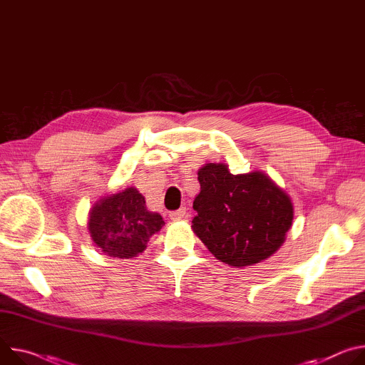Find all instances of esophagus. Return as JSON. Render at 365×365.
I'll list each match as a JSON object with an SVG mask.
<instances>
[{"mask_svg": "<svg viewBox=\"0 0 365 365\" xmlns=\"http://www.w3.org/2000/svg\"><path fill=\"white\" fill-rule=\"evenodd\" d=\"M185 209L184 207H181V209H178V210H175V212H171L170 213V219L171 220H181L184 216H185Z\"/></svg>", "mask_w": 365, "mask_h": 365, "instance_id": "1", "label": "esophagus"}]
</instances>
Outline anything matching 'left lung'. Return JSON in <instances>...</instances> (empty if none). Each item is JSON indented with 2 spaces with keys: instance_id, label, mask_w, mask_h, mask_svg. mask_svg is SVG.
<instances>
[{
  "instance_id": "left-lung-1",
  "label": "left lung",
  "mask_w": 365,
  "mask_h": 365,
  "mask_svg": "<svg viewBox=\"0 0 365 365\" xmlns=\"http://www.w3.org/2000/svg\"><path fill=\"white\" fill-rule=\"evenodd\" d=\"M192 230L222 262L242 268L258 264L282 245L293 222V205L262 171L233 175L226 164L198 170Z\"/></svg>"
}]
</instances>
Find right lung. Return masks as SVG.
I'll return each instance as SVG.
<instances>
[{"instance_id": "obj_1", "label": "right lung", "mask_w": 365, "mask_h": 365, "mask_svg": "<svg viewBox=\"0 0 365 365\" xmlns=\"http://www.w3.org/2000/svg\"><path fill=\"white\" fill-rule=\"evenodd\" d=\"M164 225L159 213L148 210L145 197L135 187L100 198L88 216V230L97 248L121 259L142 254L149 237Z\"/></svg>"}]
</instances>
